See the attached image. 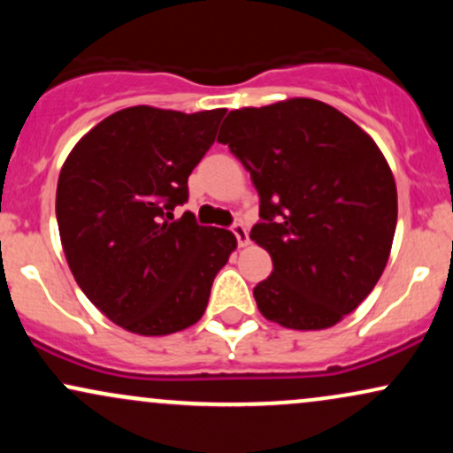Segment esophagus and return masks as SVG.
Returning a JSON list of instances; mask_svg holds the SVG:
<instances>
[{"mask_svg":"<svg viewBox=\"0 0 453 453\" xmlns=\"http://www.w3.org/2000/svg\"><path fill=\"white\" fill-rule=\"evenodd\" d=\"M232 232H234V236H236V241H238V247H247L249 242V232H247V227L242 226V223H236V226L232 227Z\"/></svg>","mask_w":453,"mask_h":453,"instance_id":"obj_1","label":"esophagus"}]
</instances>
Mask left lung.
<instances>
[{"mask_svg": "<svg viewBox=\"0 0 453 453\" xmlns=\"http://www.w3.org/2000/svg\"><path fill=\"white\" fill-rule=\"evenodd\" d=\"M217 140L259 196L251 241L273 257L253 289L259 313L292 330L336 326L372 292L392 251L398 196L381 149L311 97L232 111Z\"/></svg>", "mask_w": 453, "mask_h": 453, "instance_id": "8db88e82", "label": "left lung"}]
</instances>
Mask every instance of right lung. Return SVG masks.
I'll return each mask as SVG.
<instances>
[{"instance_id": "obj_1", "label": "right lung", "mask_w": 453, "mask_h": 453, "mask_svg": "<svg viewBox=\"0 0 453 453\" xmlns=\"http://www.w3.org/2000/svg\"><path fill=\"white\" fill-rule=\"evenodd\" d=\"M223 114L123 108L61 165L55 209L67 266L87 298L132 334L194 326L236 249L232 232L197 226L191 212L173 215Z\"/></svg>"}]
</instances>
